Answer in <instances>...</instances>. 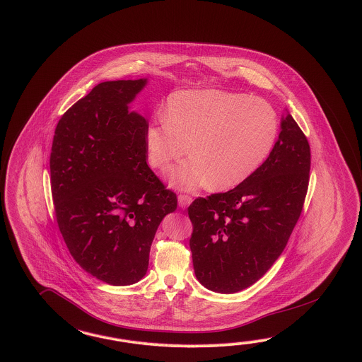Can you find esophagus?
Here are the masks:
<instances>
[{
	"label": "esophagus",
	"mask_w": 362,
	"mask_h": 362,
	"mask_svg": "<svg viewBox=\"0 0 362 362\" xmlns=\"http://www.w3.org/2000/svg\"><path fill=\"white\" fill-rule=\"evenodd\" d=\"M192 201H193V199H192L190 196H187V194H180V196H178V206H180L181 209H187V206L192 204Z\"/></svg>",
	"instance_id": "34e87169"
}]
</instances>
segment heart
Returning a JSON list of instances; mask_svg holds the SVG:
<instances>
[{
  "label": "heart",
  "instance_id": "1",
  "mask_svg": "<svg viewBox=\"0 0 362 362\" xmlns=\"http://www.w3.org/2000/svg\"><path fill=\"white\" fill-rule=\"evenodd\" d=\"M279 130L276 110L262 98L218 89L178 90L169 95L163 117L145 130V148L157 169L190 151L192 158L166 172L175 187L193 190L209 184L213 190H228L268 160Z\"/></svg>",
  "mask_w": 362,
  "mask_h": 362
}]
</instances>
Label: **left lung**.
Returning a JSON list of instances; mask_svg holds the SVG:
<instances>
[{
	"mask_svg": "<svg viewBox=\"0 0 362 362\" xmlns=\"http://www.w3.org/2000/svg\"><path fill=\"white\" fill-rule=\"evenodd\" d=\"M309 172V142L288 113L255 175L226 193L192 202L189 245L196 277L206 289L240 292L272 268L303 211Z\"/></svg>",
	"mask_w": 362,
	"mask_h": 362,
	"instance_id": "obj_1",
	"label": "left lung"
}]
</instances>
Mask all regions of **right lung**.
<instances>
[{
    "label": "right lung",
    "instance_id": "right-lung-1",
    "mask_svg": "<svg viewBox=\"0 0 362 362\" xmlns=\"http://www.w3.org/2000/svg\"><path fill=\"white\" fill-rule=\"evenodd\" d=\"M146 78L106 81L68 109L50 153L59 232L76 262L109 285L146 274L154 234L177 196L148 166V122L129 104Z\"/></svg>",
    "mask_w": 362,
    "mask_h": 362
}]
</instances>
